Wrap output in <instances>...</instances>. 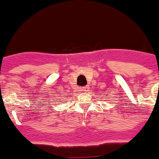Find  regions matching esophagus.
<instances>
[{
  "mask_svg": "<svg viewBox=\"0 0 159 159\" xmlns=\"http://www.w3.org/2000/svg\"><path fill=\"white\" fill-rule=\"evenodd\" d=\"M86 89H87V87H86V86H83V87L80 88V90L82 91V92H84V91H86Z\"/></svg>",
  "mask_w": 159,
  "mask_h": 159,
  "instance_id": "esophagus-1",
  "label": "esophagus"
}]
</instances>
